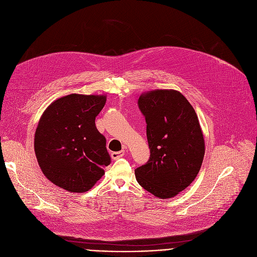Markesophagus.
Returning <instances> with one entry per match:
<instances>
[{
	"label": "esophagus",
	"mask_w": 257,
	"mask_h": 257,
	"mask_svg": "<svg viewBox=\"0 0 257 257\" xmlns=\"http://www.w3.org/2000/svg\"><path fill=\"white\" fill-rule=\"evenodd\" d=\"M124 155H125V151L122 150V151H120V152L113 153V154H112V159H113V160H118L119 158L124 157Z\"/></svg>",
	"instance_id": "esophagus-1"
}]
</instances>
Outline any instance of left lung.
I'll use <instances>...</instances> for the list:
<instances>
[{
	"instance_id": "left-lung-1",
	"label": "left lung",
	"mask_w": 257,
	"mask_h": 257,
	"mask_svg": "<svg viewBox=\"0 0 257 257\" xmlns=\"http://www.w3.org/2000/svg\"><path fill=\"white\" fill-rule=\"evenodd\" d=\"M145 117L150 161L135 170L139 185L161 199L172 198L196 178L205 153L193 106L180 91L156 89L138 99Z\"/></svg>"
}]
</instances>
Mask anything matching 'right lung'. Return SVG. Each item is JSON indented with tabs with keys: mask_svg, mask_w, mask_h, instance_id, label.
I'll use <instances>...</instances> for the list:
<instances>
[{
	"mask_svg": "<svg viewBox=\"0 0 257 257\" xmlns=\"http://www.w3.org/2000/svg\"><path fill=\"white\" fill-rule=\"evenodd\" d=\"M105 94L71 93L54 100L34 134V152L46 178L72 193L91 189L111 163L95 117Z\"/></svg>",
	"mask_w": 257,
	"mask_h": 257,
	"instance_id": "right-lung-1",
	"label": "right lung"
}]
</instances>
